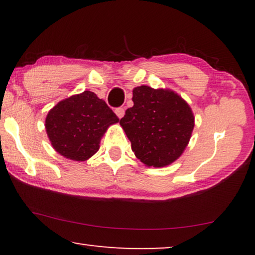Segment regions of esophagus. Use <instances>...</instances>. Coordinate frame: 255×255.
Wrapping results in <instances>:
<instances>
[{"instance_id": "esophagus-1", "label": "esophagus", "mask_w": 255, "mask_h": 255, "mask_svg": "<svg viewBox=\"0 0 255 255\" xmlns=\"http://www.w3.org/2000/svg\"><path fill=\"white\" fill-rule=\"evenodd\" d=\"M115 113H116V115H117V117H118V118H122V117L124 116V113H125V111H124L123 108H117V109L115 110Z\"/></svg>"}]
</instances>
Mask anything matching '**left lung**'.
Returning a JSON list of instances; mask_svg holds the SVG:
<instances>
[{"label":"left lung","instance_id":"8db88e82","mask_svg":"<svg viewBox=\"0 0 255 255\" xmlns=\"http://www.w3.org/2000/svg\"><path fill=\"white\" fill-rule=\"evenodd\" d=\"M132 94L133 107L120 121L132 151L147 167L170 165L189 144L195 125L193 110L170 89L142 85Z\"/></svg>","mask_w":255,"mask_h":255}]
</instances>
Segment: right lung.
Wrapping results in <instances>:
<instances>
[{"mask_svg":"<svg viewBox=\"0 0 255 255\" xmlns=\"http://www.w3.org/2000/svg\"><path fill=\"white\" fill-rule=\"evenodd\" d=\"M118 122L103 100L85 90L55 104L48 111L45 128L59 154L73 161H86L99 151L108 128Z\"/></svg>","mask_w":255,"mask_h":255,"instance_id":"right-lung-1","label":"right lung"}]
</instances>
